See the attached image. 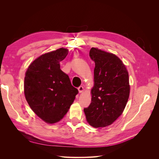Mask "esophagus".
I'll list each match as a JSON object with an SVG mask.
<instances>
[{
  "label": "esophagus",
  "instance_id": "esophagus-1",
  "mask_svg": "<svg viewBox=\"0 0 159 159\" xmlns=\"http://www.w3.org/2000/svg\"><path fill=\"white\" fill-rule=\"evenodd\" d=\"M78 91H79L80 93L83 92V91H84V87H83V86H80V87L78 88Z\"/></svg>",
  "mask_w": 159,
  "mask_h": 159
}]
</instances>
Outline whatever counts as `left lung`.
<instances>
[{"instance_id":"8db88e82","label":"left lung","mask_w":159,"mask_h":159,"mask_svg":"<svg viewBox=\"0 0 159 159\" xmlns=\"http://www.w3.org/2000/svg\"><path fill=\"white\" fill-rule=\"evenodd\" d=\"M95 62L91 102L84 111L87 121L95 128L111 125L123 111L129 97V74L125 66L111 53L95 48L89 51Z\"/></svg>"}]
</instances>
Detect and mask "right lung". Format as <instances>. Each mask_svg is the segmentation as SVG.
Segmentation results:
<instances>
[{
    "instance_id": "add662e5",
    "label": "right lung",
    "mask_w": 159,
    "mask_h": 159,
    "mask_svg": "<svg viewBox=\"0 0 159 159\" xmlns=\"http://www.w3.org/2000/svg\"><path fill=\"white\" fill-rule=\"evenodd\" d=\"M68 54L61 48L38 57L28 67L25 78V95L32 110L47 123L64 117L78 90L60 69V62Z\"/></svg>"
}]
</instances>
